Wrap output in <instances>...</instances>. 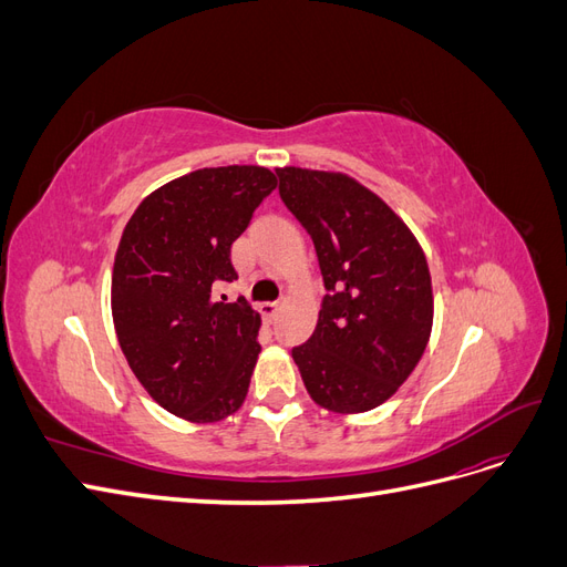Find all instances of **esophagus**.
Wrapping results in <instances>:
<instances>
[{
	"mask_svg": "<svg viewBox=\"0 0 567 567\" xmlns=\"http://www.w3.org/2000/svg\"><path fill=\"white\" fill-rule=\"evenodd\" d=\"M279 310H281L279 302H262V305H260V312H262L265 317H269V319L277 317Z\"/></svg>",
	"mask_w": 567,
	"mask_h": 567,
	"instance_id": "obj_1",
	"label": "esophagus"
}]
</instances>
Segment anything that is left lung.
<instances>
[{"label": "left lung", "instance_id": "obj_1", "mask_svg": "<svg viewBox=\"0 0 567 567\" xmlns=\"http://www.w3.org/2000/svg\"><path fill=\"white\" fill-rule=\"evenodd\" d=\"M279 194L312 236L326 296L293 348L310 398L338 414L383 404L409 379L433 329L425 255L404 221L348 175L281 167Z\"/></svg>", "mask_w": 567, "mask_h": 567}]
</instances>
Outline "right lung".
<instances>
[{"instance_id":"1","label":"right lung","mask_w":567,"mask_h":567,"mask_svg":"<svg viewBox=\"0 0 567 567\" xmlns=\"http://www.w3.org/2000/svg\"><path fill=\"white\" fill-rule=\"evenodd\" d=\"M277 177L267 167H203L156 188L130 217L113 265V323L127 364L169 414L227 419L244 404L260 354V315L238 298L231 244Z\"/></svg>"}]
</instances>
